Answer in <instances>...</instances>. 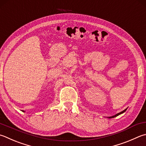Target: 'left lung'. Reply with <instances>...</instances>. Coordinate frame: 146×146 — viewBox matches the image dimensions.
<instances>
[{"mask_svg": "<svg viewBox=\"0 0 146 146\" xmlns=\"http://www.w3.org/2000/svg\"><path fill=\"white\" fill-rule=\"evenodd\" d=\"M126 109H125L124 111H121V112H120L119 113H117V114H116V115H114V116H111V117H109V118H112V117H116V116H119V114H123V112H125L126 111Z\"/></svg>", "mask_w": 146, "mask_h": 146, "instance_id": "obj_1", "label": "left lung"}]
</instances>
